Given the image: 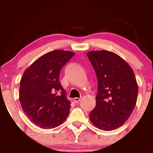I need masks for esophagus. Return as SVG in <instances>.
<instances>
[{"label": "esophagus", "mask_w": 153, "mask_h": 153, "mask_svg": "<svg viewBox=\"0 0 153 153\" xmlns=\"http://www.w3.org/2000/svg\"><path fill=\"white\" fill-rule=\"evenodd\" d=\"M73 100L74 101V102L78 103L79 101H80V98H74V100Z\"/></svg>", "instance_id": "obj_1"}]
</instances>
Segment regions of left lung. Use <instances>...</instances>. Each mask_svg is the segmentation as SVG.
<instances>
[{"label": "left lung", "instance_id": "obj_1", "mask_svg": "<svg viewBox=\"0 0 153 153\" xmlns=\"http://www.w3.org/2000/svg\"><path fill=\"white\" fill-rule=\"evenodd\" d=\"M87 56L98 79L96 105L89 118L100 129L114 130L124 124L136 106L138 87L134 71L110 51H90Z\"/></svg>", "mask_w": 153, "mask_h": 153}]
</instances>
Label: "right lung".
Returning a JSON list of instances; mask_svg holds the SVG:
<instances>
[{"instance_id":"right-lung-1","label":"right lung","mask_w":153,"mask_h":153,"mask_svg":"<svg viewBox=\"0 0 153 153\" xmlns=\"http://www.w3.org/2000/svg\"><path fill=\"white\" fill-rule=\"evenodd\" d=\"M74 55L71 51H51L24 72L19 86L22 108L41 128L57 127L69 115L71 103L59 79L61 69Z\"/></svg>"}]
</instances>
